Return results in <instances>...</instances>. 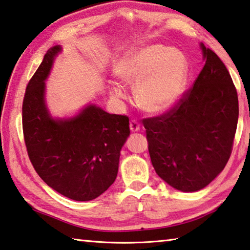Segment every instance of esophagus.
Listing matches in <instances>:
<instances>
[{"label": "esophagus", "instance_id": "1", "mask_svg": "<svg viewBox=\"0 0 250 250\" xmlns=\"http://www.w3.org/2000/svg\"><path fill=\"white\" fill-rule=\"evenodd\" d=\"M129 128L133 133L138 132L139 128H141V125H139V123L137 121L133 120V121H130V123H129Z\"/></svg>", "mask_w": 250, "mask_h": 250}]
</instances>
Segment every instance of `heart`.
Segmentation results:
<instances>
[{"instance_id": "1", "label": "heart", "mask_w": 250, "mask_h": 250, "mask_svg": "<svg viewBox=\"0 0 250 250\" xmlns=\"http://www.w3.org/2000/svg\"><path fill=\"white\" fill-rule=\"evenodd\" d=\"M115 76L123 83H135V99L143 109L161 113L181 98L188 80V62L179 50L151 45L123 58L116 65ZM109 94L117 101L126 98L117 84L111 85Z\"/></svg>"}]
</instances>
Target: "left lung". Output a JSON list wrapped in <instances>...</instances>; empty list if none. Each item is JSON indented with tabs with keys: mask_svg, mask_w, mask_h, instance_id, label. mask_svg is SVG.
Listing matches in <instances>:
<instances>
[{
	"mask_svg": "<svg viewBox=\"0 0 250 250\" xmlns=\"http://www.w3.org/2000/svg\"><path fill=\"white\" fill-rule=\"evenodd\" d=\"M205 64L174 107L143 120L151 164L169 186L195 192L229 161L238 122V96L229 70L200 43Z\"/></svg>",
	"mask_w": 250,
	"mask_h": 250,
	"instance_id": "left-lung-1",
	"label": "left lung"
}]
</instances>
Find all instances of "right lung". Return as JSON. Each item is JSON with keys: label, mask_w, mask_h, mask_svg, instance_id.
<instances>
[{"label": "right lung", "mask_w": 250, "mask_h": 250, "mask_svg": "<svg viewBox=\"0 0 250 250\" xmlns=\"http://www.w3.org/2000/svg\"><path fill=\"white\" fill-rule=\"evenodd\" d=\"M60 51V46L47 51L26 87L25 145L34 169L47 186L71 200L90 201L115 181L121 149L130 134L129 120L95 104L86 105L73 117H52L45 101V80Z\"/></svg>", "instance_id": "1"}]
</instances>
